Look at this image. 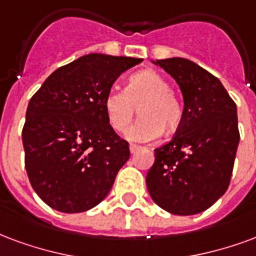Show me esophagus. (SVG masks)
Instances as JSON below:
<instances>
[{"instance_id":"esophagus-1","label":"esophagus","mask_w":256,"mask_h":256,"mask_svg":"<svg viewBox=\"0 0 256 256\" xmlns=\"http://www.w3.org/2000/svg\"><path fill=\"white\" fill-rule=\"evenodd\" d=\"M128 148H130V152L136 153L141 146H138V145H134V144H130V146H128Z\"/></svg>"}]
</instances>
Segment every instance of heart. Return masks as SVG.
<instances>
[{"instance_id": "b5f03b06", "label": "heart", "mask_w": 256, "mask_h": 256, "mask_svg": "<svg viewBox=\"0 0 256 256\" xmlns=\"http://www.w3.org/2000/svg\"><path fill=\"white\" fill-rule=\"evenodd\" d=\"M103 106L110 126L118 133L128 128L138 108L141 116L126 133V138L133 142L152 141L164 128L172 132L183 118V107L170 82L154 70L133 74L124 90H110Z\"/></svg>"}]
</instances>
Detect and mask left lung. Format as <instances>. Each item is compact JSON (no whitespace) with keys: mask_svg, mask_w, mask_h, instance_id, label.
<instances>
[{"mask_svg":"<svg viewBox=\"0 0 256 256\" xmlns=\"http://www.w3.org/2000/svg\"><path fill=\"white\" fill-rule=\"evenodd\" d=\"M178 82L183 118L175 137L154 149L146 187L162 209L198 214L225 194L239 145L238 108L221 81L192 60H152Z\"/></svg>","mask_w":256,"mask_h":256,"instance_id":"1","label":"left lung"}]
</instances>
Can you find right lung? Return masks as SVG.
Returning <instances> with one entry per match:
<instances>
[{"mask_svg":"<svg viewBox=\"0 0 256 256\" xmlns=\"http://www.w3.org/2000/svg\"><path fill=\"white\" fill-rule=\"evenodd\" d=\"M141 58L88 54L60 66L28 103L22 128L26 170L43 202L62 213L92 209L107 196L130 157L110 126L104 98Z\"/></svg>","mask_w":256,"mask_h":256,"instance_id":"obj_1","label":"right lung"}]
</instances>
